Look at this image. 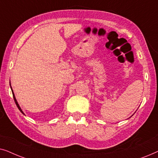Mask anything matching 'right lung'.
Segmentation results:
<instances>
[{
	"instance_id": "1",
	"label": "right lung",
	"mask_w": 158,
	"mask_h": 158,
	"mask_svg": "<svg viewBox=\"0 0 158 158\" xmlns=\"http://www.w3.org/2000/svg\"><path fill=\"white\" fill-rule=\"evenodd\" d=\"M11 88V87H10ZM12 89V88H11ZM12 94H13V97H14V101H15V103H16V106H17V107H18V109L20 110V111L21 112V113L22 114H23V111H22V110L21 109V108H20V106H19V103H18V102H17V101H16V98H15V96H14V92H13V90H12Z\"/></svg>"
}]
</instances>
